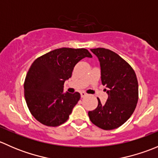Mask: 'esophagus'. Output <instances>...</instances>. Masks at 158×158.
<instances>
[{
  "instance_id": "1",
  "label": "esophagus",
  "mask_w": 158,
  "mask_h": 158,
  "mask_svg": "<svg viewBox=\"0 0 158 158\" xmlns=\"http://www.w3.org/2000/svg\"><path fill=\"white\" fill-rule=\"evenodd\" d=\"M80 94H81V97H82V98H84V97L86 96V95H87V94L85 93V92H82Z\"/></svg>"
}]
</instances>
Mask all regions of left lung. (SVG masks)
Listing matches in <instances>:
<instances>
[{
  "instance_id": "1",
  "label": "left lung",
  "mask_w": 158,
  "mask_h": 158,
  "mask_svg": "<svg viewBox=\"0 0 158 158\" xmlns=\"http://www.w3.org/2000/svg\"><path fill=\"white\" fill-rule=\"evenodd\" d=\"M98 57L101 79L106 85L108 99L88 114L91 122L104 130H112L123 125L131 116L138 100V83L131 66L119 55L105 48L91 49Z\"/></svg>"
}]
</instances>
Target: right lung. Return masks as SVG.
Masks as SVG:
<instances>
[{
	"mask_svg": "<svg viewBox=\"0 0 158 158\" xmlns=\"http://www.w3.org/2000/svg\"><path fill=\"white\" fill-rule=\"evenodd\" d=\"M85 57H92L86 49L60 48L36 59L24 81V96L32 115L41 124L56 127L68 120L80 94L63 92L65 81L75 66Z\"/></svg>",
	"mask_w": 158,
	"mask_h": 158,
	"instance_id": "obj_1",
	"label": "right lung"
}]
</instances>
